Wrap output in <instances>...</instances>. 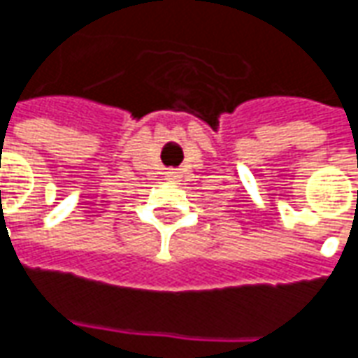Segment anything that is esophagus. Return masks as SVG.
Returning a JSON list of instances; mask_svg holds the SVG:
<instances>
[{"label": "esophagus", "mask_w": 358, "mask_h": 358, "mask_svg": "<svg viewBox=\"0 0 358 358\" xmlns=\"http://www.w3.org/2000/svg\"><path fill=\"white\" fill-rule=\"evenodd\" d=\"M165 175H167V179H177V177H179V171H177V169H169Z\"/></svg>", "instance_id": "34e87169"}]
</instances>
